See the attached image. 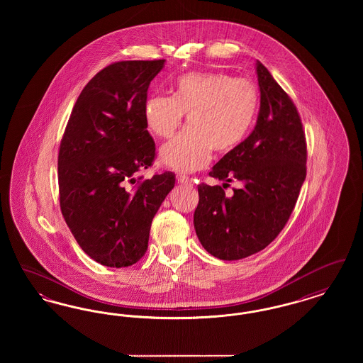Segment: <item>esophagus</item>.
Listing matches in <instances>:
<instances>
[{
    "label": "esophagus",
    "instance_id": "obj_1",
    "mask_svg": "<svg viewBox=\"0 0 363 363\" xmlns=\"http://www.w3.org/2000/svg\"><path fill=\"white\" fill-rule=\"evenodd\" d=\"M177 181L179 184H189L190 178L188 175H185V174H177Z\"/></svg>",
    "mask_w": 363,
    "mask_h": 363
}]
</instances>
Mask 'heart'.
I'll use <instances>...</instances> for the list:
<instances>
[{
    "instance_id": "obj_1",
    "label": "heart",
    "mask_w": 363,
    "mask_h": 363,
    "mask_svg": "<svg viewBox=\"0 0 363 363\" xmlns=\"http://www.w3.org/2000/svg\"><path fill=\"white\" fill-rule=\"evenodd\" d=\"M259 108L252 82L222 72H193L177 79L173 96L152 95L144 106L148 129L172 138L185 114L189 126L160 148V162L179 172L203 169L212 150L228 154L249 133Z\"/></svg>"
}]
</instances>
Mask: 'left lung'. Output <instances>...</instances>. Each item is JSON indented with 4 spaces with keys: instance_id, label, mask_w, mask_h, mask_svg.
I'll use <instances>...</instances> for the list:
<instances>
[{
    "instance_id": "obj_1",
    "label": "left lung",
    "mask_w": 363,
    "mask_h": 363,
    "mask_svg": "<svg viewBox=\"0 0 363 363\" xmlns=\"http://www.w3.org/2000/svg\"><path fill=\"white\" fill-rule=\"evenodd\" d=\"M259 113L253 132L209 173L242 188L231 198L222 186L199 185L194 228L209 255L233 261L249 257L279 235L293 213L306 178V138L291 98L257 61Z\"/></svg>"
}]
</instances>
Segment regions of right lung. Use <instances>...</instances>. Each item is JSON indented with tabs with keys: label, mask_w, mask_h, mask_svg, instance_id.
Returning a JSON list of instances; mask_svg holds the SVG:
<instances>
[{
	"label": "right lung",
	"mask_w": 363,
	"mask_h": 363,
	"mask_svg": "<svg viewBox=\"0 0 363 363\" xmlns=\"http://www.w3.org/2000/svg\"><path fill=\"white\" fill-rule=\"evenodd\" d=\"M164 60L120 61L96 73L79 95L58 154L60 207L74 240L104 267H130L148 247L151 223L175 184L152 166L155 143L144 106Z\"/></svg>",
	"instance_id": "1"
}]
</instances>
